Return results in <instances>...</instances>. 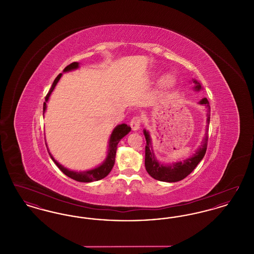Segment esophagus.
<instances>
[{
	"mask_svg": "<svg viewBox=\"0 0 254 254\" xmlns=\"http://www.w3.org/2000/svg\"><path fill=\"white\" fill-rule=\"evenodd\" d=\"M141 124H142L141 117L135 116V117H133L132 119H131V121H130V127H131V128H132L134 131H136V130H138V129L140 128Z\"/></svg>",
	"mask_w": 254,
	"mask_h": 254,
	"instance_id": "esophagus-1",
	"label": "esophagus"
}]
</instances>
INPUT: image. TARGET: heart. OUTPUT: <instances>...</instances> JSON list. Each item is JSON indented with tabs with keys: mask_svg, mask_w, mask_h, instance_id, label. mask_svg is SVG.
Masks as SVG:
<instances>
[{
	"mask_svg": "<svg viewBox=\"0 0 254 254\" xmlns=\"http://www.w3.org/2000/svg\"><path fill=\"white\" fill-rule=\"evenodd\" d=\"M175 85V78L171 74H167L160 81L159 88L161 91H167Z\"/></svg>",
	"mask_w": 254,
	"mask_h": 254,
	"instance_id": "b5f03b06",
	"label": "heart"
}]
</instances>
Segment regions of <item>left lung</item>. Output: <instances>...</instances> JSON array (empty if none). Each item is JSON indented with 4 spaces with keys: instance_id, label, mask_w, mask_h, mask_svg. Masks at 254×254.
Listing matches in <instances>:
<instances>
[{
    "instance_id": "8db88e82",
    "label": "left lung",
    "mask_w": 254,
    "mask_h": 254,
    "mask_svg": "<svg viewBox=\"0 0 254 254\" xmlns=\"http://www.w3.org/2000/svg\"><path fill=\"white\" fill-rule=\"evenodd\" d=\"M195 86L194 89L196 91H199L202 89V85H200L199 82H197L195 79L192 80ZM200 105H205L207 108V112H206V126L208 127L209 121H210V107L209 103L206 98H203L200 102ZM144 135L146 141V145H145V167L147 173L154 178L155 180L162 182H169V183H173V182L181 181L184 178H186L189 174H190L193 169L197 167V165L201 162V160L204 158L206 151V146H207V128L205 130V136L202 142L201 146L197 148L193 155L191 157L188 158L184 161L176 162L171 165H164L158 161L153 151H152V146H151V139L150 135L148 131L144 129Z\"/></svg>"
}]
</instances>
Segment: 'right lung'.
<instances>
[{
	"label": "right lung",
	"mask_w": 254,
	"mask_h": 254,
	"mask_svg": "<svg viewBox=\"0 0 254 254\" xmlns=\"http://www.w3.org/2000/svg\"><path fill=\"white\" fill-rule=\"evenodd\" d=\"M79 67V63L74 62L72 64H68L64 69V72H67V71H71L74 69H77ZM62 73H60L56 79L54 80L53 84L51 85L50 89H49V93L46 96V102L44 103V108H43V112L45 114L46 109H47V103L49 101V96L52 93V91L54 90L55 86L57 85V83L59 82L61 77H62ZM131 127H128L126 124H122L118 125L111 133L110 138H109V151H108V155L106 160L104 161V163L102 165H100L99 167H97L95 169H89V170H85V171H73L70 169H67L64 167H63L61 164H59L53 156L51 155V153L49 151V147H48V151H49V156L52 159V161L56 164V166L69 178H71L73 180L78 182H83V183H89V182L98 181L101 180L103 178H105L106 176L109 175V172L111 171V169L114 166L115 163V155H116V149H117V145L119 144L120 140L123 137H125L127 133L130 131ZM47 145V144H46Z\"/></svg>",
	"instance_id": "1"
}]
</instances>
